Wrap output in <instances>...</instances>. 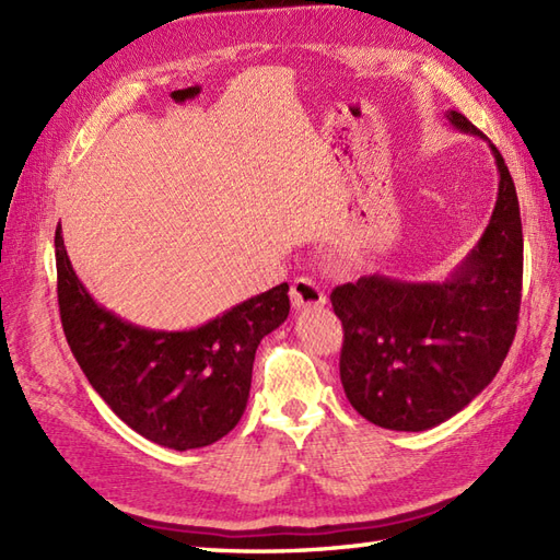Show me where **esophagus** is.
<instances>
[{"label":"esophagus","mask_w":560,"mask_h":560,"mask_svg":"<svg viewBox=\"0 0 560 560\" xmlns=\"http://www.w3.org/2000/svg\"><path fill=\"white\" fill-rule=\"evenodd\" d=\"M291 303L293 307H315V305H325L327 303V295L325 291L317 287V283L313 279H295L291 283Z\"/></svg>","instance_id":"1"}]
</instances>
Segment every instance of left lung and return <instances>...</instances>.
<instances>
[{"mask_svg": "<svg viewBox=\"0 0 560 560\" xmlns=\"http://www.w3.org/2000/svg\"><path fill=\"white\" fill-rule=\"evenodd\" d=\"M450 125L486 139L467 117ZM498 199L481 241L445 281L373 273L331 291L343 327L341 385L363 419L428 431L489 387L515 339L522 299V221L515 183L491 141Z\"/></svg>", "mask_w": 560, "mask_h": 560, "instance_id": "obj_1", "label": "left lung"}]
</instances>
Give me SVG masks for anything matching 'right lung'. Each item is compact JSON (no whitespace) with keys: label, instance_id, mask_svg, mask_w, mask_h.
I'll use <instances>...</instances> for the list:
<instances>
[{"label":"right lung","instance_id":"right-lung-1","mask_svg":"<svg viewBox=\"0 0 560 560\" xmlns=\"http://www.w3.org/2000/svg\"><path fill=\"white\" fill-rule=\"evenodd\" d=\"M57 301L69 349L93 389L147 440L195 450L231 433L247 407L259 341L289 317V283L233 305L207 325L161 331L91 299L55 233Z\"/></svg>","mask_w":560,"mask_h":560}]
</instances>
